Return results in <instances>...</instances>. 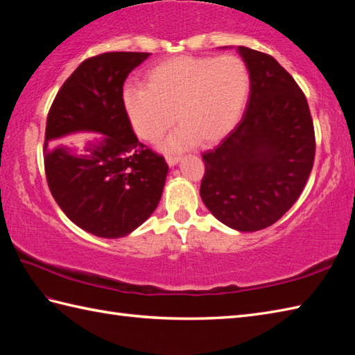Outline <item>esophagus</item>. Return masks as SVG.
<instances>
[{
	"instance_id": "34e87169",
	"label": "esophagus",
	"mask_w": 355,
	"mask_h": 355,
	"mask_svg": "<svg viewBox=\"0 0 355 355\" xmlns=\"http://www.w3.org/2000/svg\"><path fill=\"white\" fill-rule=\"evenodd\" d=\"M166 162H168V164L171 166V168H173V166H177L180 163V157H177V155H166Z\"/></svg>"
}]
</instances>
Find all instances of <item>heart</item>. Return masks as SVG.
Wrapping results in <instances>:
<instances>
[{
	"instance_id": "heart-1",
	"label": "heart",
	"mask_w": 355,
	"mask_h": 355,
	"mask_svg": "<svg viewBox=\"0 0 355 355\" xmlns=\"http://www.w3.org/2000/svg\"><path fill=\"white\" fill-rule=\"evenodd\" d=\"M248 94L250 73L238 56H178L150 69L146 87L128 85L123 107L134 131L149 141L175 120L180 126L164 148L182 150L223 140L239 122Z\"/></svg>"
}]
</instances>
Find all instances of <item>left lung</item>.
<instances>
[{
	"label": "left lung",
	"mask_w": 355,
	"mask_h": 355,
	"mask_svg": "<svg viewBox=\"0 0 355 355\" xmlns=\"http://www.w3.org/2000/svg\"><path fill=\"white\" fill-rule=\"evenodd\" d=\"M236 51L250 73V96L235 130L202 154L200 195L218 221L256 232L302 193L314 163V128L302 89L275 58L243 45Z\"/></svg>",
	"instance_id": "left-lung-1"
}]
</instances>
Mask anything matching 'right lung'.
<instances>
[{
    "instance_id": "add662e5",
    "label": "right lung",
    "mask_w": 355,
    "mask_h": 355,
    "mask_svg": "<svg viewBox=\"0 0 355 355\" xmlns=\"http://www.w3.org/2000/svg\"><path fill=\"white\" fill-rule=\"evenodd\" d=\"M149 53L111 51L82 62L59 89L45 126L44 166L53 198L78 227L123 238L154 214L168 164L135 137L123 107V82ZM101 133L82 153L51 141Z\"/></svg>"
}]
</instances>
